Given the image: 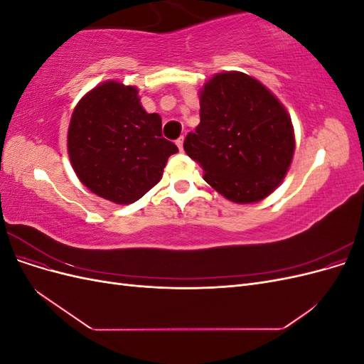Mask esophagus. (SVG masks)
I'll return each mask as SVG.
<instances>
[{"instance_id":"1","label":"esophagus","mask_w":364,"mask_h":364,"mask_svg":"<svg viewBox=\"0 0 364 364\" xmlns=\"http://www.w3.org/2000/svg\"><path fill=\"white\" fill-rule=\"evenodd\" d=\"M176 144H178L179 150L182 151V150H183V136H179L178 139H176Z\"/></svg>"}]
</instances>
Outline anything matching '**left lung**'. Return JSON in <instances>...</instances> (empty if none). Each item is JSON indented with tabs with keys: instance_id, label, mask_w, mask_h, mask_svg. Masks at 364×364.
Listing matches in <instances>:
<instances>
[{
	"instance_id": "obj_1",
	"label": "left lung",
	"mask_w": 364,
	"mask_h": 364,
	"mask_svg": "<svg viewBox=\"0 0 364 364\" xmlns=\"http://www.w3.org/2000/svg\"><path fill=\"white\" fill-rule=\"evenodd\" d=\"M183 149L203 179L235 203L267 197L284 179L294 151L289 114L266 86L243 73H222L200 92V124Z\"/></svg>"
}]
</instances>
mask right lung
Returning a JSON list of instances; mask_svg holds the SVG:
<instances>
[{
  "mask_svg": "<svg viewBox=\"0 0 364 364\" xmlns=\"http://www.w3.org/2000/svg\"><path fill=\"white\" fill-rule=\"evenodd\" d=\"M179 149L162 138L158 114L142 109L138 90L106 82L75 106L68 153L75 174L94 194L119 205L141 199Z\"/></svg>",
  "mask_w": 364,
  "mask_h": 364,
  "instance_id": "1",
  "label": "right lung"
}]
</instances>
